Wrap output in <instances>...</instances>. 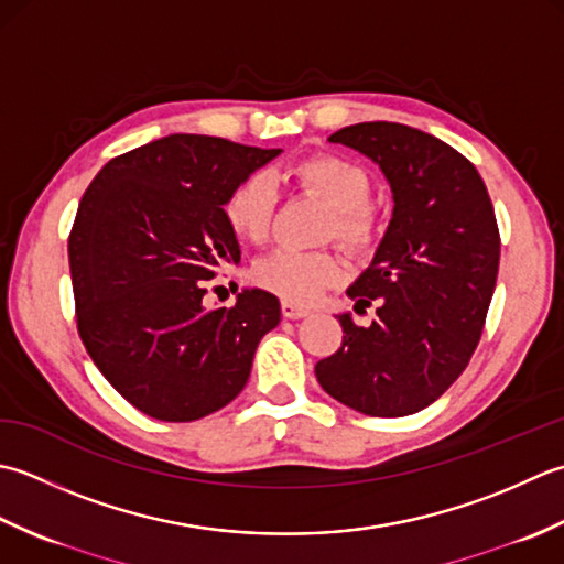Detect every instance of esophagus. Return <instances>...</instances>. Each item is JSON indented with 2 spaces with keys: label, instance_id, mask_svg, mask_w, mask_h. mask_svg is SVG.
Listing matches in <instances>:
<instances>
[{
  "label": "esophagus",
  "instance_id": "obj_1",
  "mask_svg": "<svg viewBox=\"0 0 564 564\" xmlns=\"http://www.w3.org/2000/svg\"><path fill=\"white\" fill-rule=\"evenodd\" d=\"M312 312H308L306 306H299V304H294V302H282V316L284 318H304V316H308Z\"/></svg>",
  "mask_w": 564,
  "mask_h": 564
}]
</instances>
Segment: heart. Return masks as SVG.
I'll list each match as a JSON object with an SVG mask.
<instances>
[{
	"label": "heart",
	"mask_w": 564,
	"mask_h": 564,
	"mask_svg": "<svg viewBox=\"0 0 564 564\" xmlns=\"http://www.w3.org/2000/svg\"><path fill=\"white\" fill-rule=\"evenodd\" d=\"M296 187L314 192L333 206L326 238H338L348 250L365 252L375 246L379 234L377 212L372 209V177L360 163L343 155H314L290 170ZM278 209V182L265 170L248 172L224 199V218L231 231L262 243L270 236ZM346 262L333 250H290L280 248L260 258L252 268V282L294 304H314L328 286L338 284Z\"/></svg>",
	"instance_id": "obj_1"
}]
</instances>
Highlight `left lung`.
<instances>
[{"label":"left lung","instance_id":"left-lung-1","mask_svg":"<svg viewBox=\"0 0 564 564\" xmlns=\"http://www.w3.org/2000/svg\"><path fill=\"white\" fill-rule=\"evenodd\" d=\"M328 141L382 167L394 216L348 296L377 304L370 328L348 314L340 348L316 362L326 392L367 416H409L463 375L485 330L499 272V226L477 167L441 138L392 121L346 126Z\"/></svg>","mask_w":564,"mask_h":564}]
</instances>
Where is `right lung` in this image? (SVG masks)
Instances as JSON below:
<instances>
[{
    "label": "right lung",
    "mask_w": 564,
    "mask_h": 564,
    "mask_svg": "<svg viewBox=\"0 0 564 564\" xmlns=\"http://www.w3.org/2000/svg\"><path fill=\"white\" fill-rule=\"evenodd\" d=\"M280 153L172 133L111 158L79 202L67 240L77 333L145 416L187 423L224 409L280 324L278 296L262 290L234 306L202 302L206 282L240 260L226 194Z\"/></svg>",
    "instance_id": "add662e5"
}]
</instances>
